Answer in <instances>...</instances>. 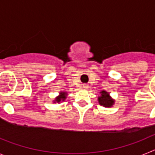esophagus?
Returning a JSON list of instances; mask_svg holds the SVG:
<instances>
[{"label": "esophagus", "mask_w": 155, "mask_h": 155, "mask_svg": "<svg viewBox=\"0 0 155 155\" xmlns=\"http://www.w3.org/2000/svg\"><path fill=\"white\" fill-rule=\"evenodd\" d=\"M82 87L83 88H84V89H87V88H88V84H83V86H82Z\"/></svg>", "instance_id": "esophagus-1"}]
</instances>
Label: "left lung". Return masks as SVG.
<instances>
[{
  "label": "left lung",
  "instance_id": "1",
  "mask_svg": "<svg viewBox=\"0 0 155 155\" xmlns=\"http://www.w3.org/2000/svg\"><path fill=\"white\" fill-rule=\"evenodd\" d=\"M100 94L101 95L98 97V103L104 107H112L114 104V100L111 98L109 93L105 91H102Z\"/></svg>",
  "mask_w": 155,
  "mask_h": 155
}]
</instances>
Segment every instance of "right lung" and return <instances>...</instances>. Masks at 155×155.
Segmentation results:
<instances>
[{
    "instance_id": "add662e5",
    "label": "right lung",
    "mask_w": 155,
    "mask_h": 155,
    "mask_svg": "<svg viewBox=\"0 0 155 155\" xmlns=\"http://www.w3.org/2000/svg\"><path fill=\"white\" fill-rule=\"evenodd\" d=\"M67 92H64V91H61V93H60V94H59V96H57V98H55V100L53 101V102L55 103V102H57V103H59V102H63V101H64L66 98V96H67Z\"/></svg>"
}]
</instances>
